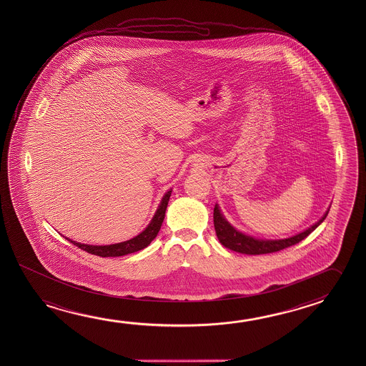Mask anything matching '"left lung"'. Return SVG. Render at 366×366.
<instances>
[{
    "mask_svg": "<svg viewBox=\"0 0 366 366\" xmlns=\"http://www.w3.org/2000/svg\"><path fill=\"white\" fill-rule=\"evenodd\" d=\"M328 212L330 209L325 212V214L315 224H312V227L307 228L304 232L295 234L288 239H282V240H260V239H254L252 236L237 231L223 217L218 204H216V207H214L213 221H214L217 237L224 247L236 252H241V254H247V255H260V254L280 252V250H283L295 244H299L300 241L304 240L305 237L312 234V231L325 219V217L328 216Z\"/></svg>",
    "mask_w": 366,
    "mask_h": 366,
    "instance_id": "obj_1",
    "label": "left lung"
}]
</instances>
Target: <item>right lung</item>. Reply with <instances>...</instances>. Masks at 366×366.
Returning <instances> with one entry per match:
<instances>
[{
	"instance_id": "add662e5",
	"label": "right lung",
	"mask_w": 366,
	"mask_h": 366,
	"mask_svg": "<svg viewBox=\"0 0 366 366\" xmlns=\"http://www.w3.org/2000/svg\"><path fill=\"white\" fill-rule=\"evenodd\" d=\"M172 190L166 192L164 197L162 198V202L159 204L158 209H157L156 214L152 218L148 227L145 228L142 234L135 236L132 240L124 241V242H119V244H114V245H86V244H80L76 241H70L71 244L80 247L81 250L93 254V255H98L102 258H107V257H122V255H127L132 252H139L142 249H144L147 246L149 245L152 241L156 239L157 234L161 229L162 226L163 219H164V214H166V209H167L168 200L171 197Z\"/></svg>"
}]
</instances>
